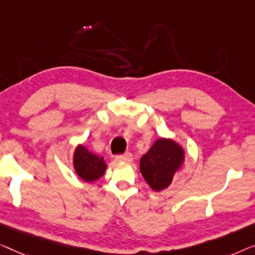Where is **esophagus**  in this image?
Returning <instances> with one entry per match:
<instances>
[{"label": "esophagus", "mask_w": 255, "mask_h": 255, "mask_svg": "<svg viewBox=\"0 0 255 255\" xmlns=\"http://www.w3.org/2000/svg\"><path fill=\"white\" fill-rule=\"evenodd\" d=\"M131 159H132V155H131L130 152H126V153H124V155L117 156V160H118V162L129 163V162H131Z\"/></svg>", "instance_id": "34e87169"}]
</instances>
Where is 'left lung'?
I'll return each mask as SVG.
<instances>
[{
	"mask_svg": "<svg viewBox=\"0 0 255 255\" xmlns=\"http://www.w3.org/2000/svg\"><path fill=\"white\" fill-rule=\"evenodd\" d=\"M185 160L181 144L170 137H159L139 159V171L152 191L162 192L172 184Z\"/></svg>",
	"mask_w": 255,
	"mask_h": 255,
	"instance_id": "8db88e82",
	"label": "left lung"
}]
</instances>
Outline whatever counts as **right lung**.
Masks as SVG:
<instances>
[{"label":"right lung","instance_id":"1","mask_svg":"<svg viewBox=\"0 0 255 255\" xmlns=\"http://www.w3.org/2000/svg\"><path fill=\"white\" fill-rule=\"evenodd\" d=\"M73 166L82 180L91 184L99 180L106 172V160L90 151L83 144H77L73 155Z\"/></svg>","mask_w":255,"mask_h":255}]
</instances>
